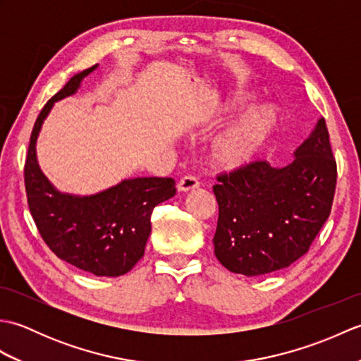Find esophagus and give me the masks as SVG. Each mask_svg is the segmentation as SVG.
I'll return each mask as SVG.
<instances>
[{"label": "esophagus", "mask_w": 361, "mask_h": 361, "mask_svg": "<svg viewBox=\"0 0 361 361\" xmlns=\"http://www.w3.org/2000/svg\"><path fill=\"white\" fill-rule=\"evenodd\" d=\"M200 186V183L195 178V176H185V178H181L178 183V190L180 192H189V190H194Z\"/></svg>", "instance_id": "34e87169"}]
</instances>
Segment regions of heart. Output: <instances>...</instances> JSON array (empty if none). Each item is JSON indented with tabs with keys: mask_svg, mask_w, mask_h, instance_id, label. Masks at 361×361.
I'll return each instance as SVG.
<instances>
[{
	"mask_svg": "<svg viewBox=\"0 0 361 361\" xmlns=\"http://www.w3.org/2000/svg\"><path fill=\"white\" fill-rule=\"evenodd\" d=\"M251 99L250 91H235L226 99L224 111L233 114ZM274 128V113L270 105L259 104L245 110L228 126L211 145L209 158L219 171H240L255 161L270 140Z\"/></svg>",
	"mask_w": 361,
	"mask_h": 361,
	"instance_id": "1",
	"label": "heart"
}]
</instances>
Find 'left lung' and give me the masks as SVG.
<instances>
[{"mask_svg":"<svg viewBox=\"0 0 361 361\" xmlns=\"http://www.w3.org/2000/svg\"><path fill=\"white\" fill-rule=\"evenodd\" d=\"M214 252L229 271L260 276L307 252L332 209L336 164L324 118L286 167L265 161L217 178Z\"/></svg>","mask_w":361,"mask_h":361,"instance_id":"8db88e82","label":"left lung"}]
</instances>
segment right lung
<instances>
[{"instance_id":"obj_1","label":"right lung","mask_w":361,"mask_h":361,"mask_svg":"<svg viewBox=\"0 0 361 361\" xmlns=\"http://www.w3.org/2000/svg\"><path fill=\"white\" fill-rule=\"evenodd\" d=\"M99 65L78 73L48 101L30 135L25 185L35 225L54 255L94 276L116 278L128 273L144 256L155 206L176 192L172 178L137 176L91 195L59 190L37 159V140L52 106L78 93L82 80Z\"/></svg>"}]
</instances>
